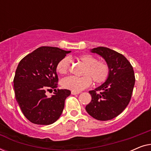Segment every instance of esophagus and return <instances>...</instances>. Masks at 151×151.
Instances as JSON below:
<instances>
[{
  "label": "esophagus",
  "instance_id": "34e87169",
  "mask_svg": "<svg viewBox=\"0 0 151 151\" xmlns=\"http://www.w3.org/2000/svg\"><path fill=\"white\" fill-rule=\"evenodd\" d=\"M80 92H77V91H71V94L72 95H77V94H79Z\"/></svg>",
  "mask_w": 151,
  "mask_h": 151
}]
</instances>
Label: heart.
<instances>
[{"instance_id":"1","label":"heart","mask_w":151,"mask_h":151,"mask_svg":"<svg viewBox=\"0 0 151 151\" xmlns=\"http://www.w3.org/2000/svg\"><path fill=\"white\" fill-rule=\"evenodd\" d=\"M77 60L84 66L82 70V77L69 76L62 80L63 88L79 92L87 88L92 84V80L96 84L106 81L110 73V67L106 61L98 60L97 58L91 54H82L76 58ZM70 67L69 60L64 58L57 64L56 71L60 74L68 73Z\"/></svg>"}]
</instances>
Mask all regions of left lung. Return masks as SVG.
I'll return each mask as SVG.
<instances>
[{
    "label": "left lung",
    "mask_w": 151,
    "mask_h": 151,
    "mask_svg": "<svg viewBox=\"0 0 151 151\" xmlns=\"http://www.w3.org/2000/svg\"><path fill=\"white\" fill-rule=\"evenodd\" d=\"M91 52L104 58L110 73L104 83L89 91L92 100L86 106V111L98 120H110L129 104L135 82L133 68L122 54L107 47H96Z\"/></svg>",
    "instance_id": "1"
}]
</instances>
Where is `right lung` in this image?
I'll list each match as a JSON object with an SVG mask.
<instances>
[{
  "instance_id": "right-lung-1",
  "label": "right lung",
  "mask_w": 151,
  "mask_h": 151,
  "mask_svg": "<svg viewBox=\"0 0 151 151\" xmlns=\"http://www.w3.org/2000/svg\"><path fill=\"white\" fill-rule=\"evenodd\" d=\"M70 51L53 47H40L24 57L14 78L16 100L22 113L31 122L40 125L54 123L60 116L67 89H58L56 66ZM55 91L51 98L46 92Z\"/></svg>"
}]
</instances>
